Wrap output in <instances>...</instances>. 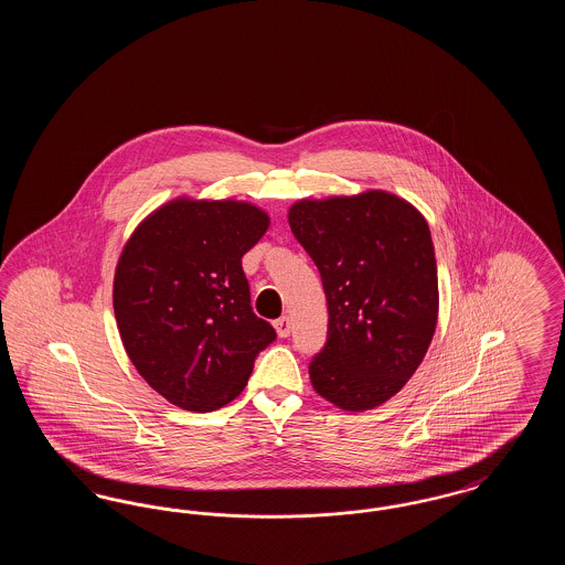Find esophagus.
<instances>
[{"instance_id": "34e87169", "label": "esophagus", "mask_w": 565, "mask_h": 565, "mask_svg": "<svg viewBox=\"0 0 565 565\" xmlns=\"http://www.w3.org/2000/svg\"><path fill=\"white\" fill-rule=\"evenodd\" d=\"M275 330H277V334L281 337V339H286V337H290V332H292V320L290 318H279L277 322H275Z\"/></svg>"}]
</instances>
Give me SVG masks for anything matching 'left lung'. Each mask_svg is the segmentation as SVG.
I'll list each match as a JSON object with an SVG mask.
<instances>
[{"instance_id": "obj_1", "label": "left lung", "mask_w": 565, "mask_h": 565, "mask_svg": "<svg viewBox=\"0 0 565 565\" xmlns=\"http://www.w3.org/2000/svg\"><path fill=\"white\" fill-rule=\"evenodd\" d=\"M288 222L328 300V339L309 364L313 390L343 411L375 408L403 390L436 330L428 222L383 190L298 201Z\"/></svg>"}]
</instances>
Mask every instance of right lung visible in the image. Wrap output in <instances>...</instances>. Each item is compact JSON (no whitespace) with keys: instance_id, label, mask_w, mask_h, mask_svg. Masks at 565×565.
I'll list each match as a JSON object with an SVG mask.
<instances>
[{"instance_id":"obj_1","label":"right lung","mask_w":565,"mask_h":565,"mask_svg":"<svg viewBox=\"0 0 565 565\" xmlns=\"http://www.w3.org/2000/svg\"><path fill=\"white\" fill-rule=\"evenodd\" d=\"M269 215L239 201L175 199L148 215L114 275V316L139 375L169 403L235 401L275 330L252 311L242 258Z\"/></svg>"}]
</instances>
